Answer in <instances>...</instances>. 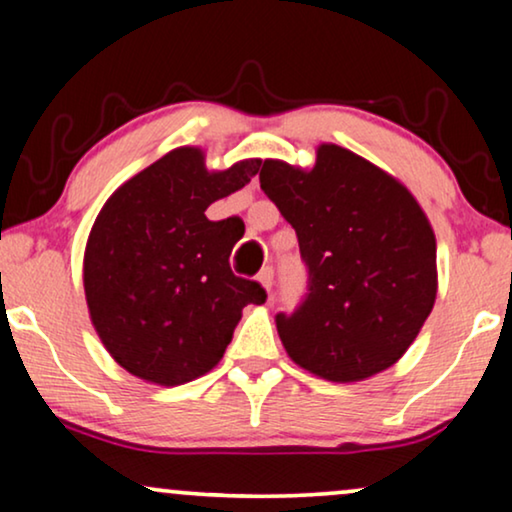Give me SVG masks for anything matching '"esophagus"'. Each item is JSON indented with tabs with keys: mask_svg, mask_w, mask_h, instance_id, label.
<instances>
[{
	"mask_svg": "<svg viewBox=\"0 0 512 512\" xmlns=\"http://www.w3.org/2000/svg\"><path fill=\"white\" fill-rule=\"evenodd\" d=\"M258 282L263 284L265 291H272V284H275V270H272L270 265H265V268L258 272Z\"/></svg>",
	"mask_w": 512,
	"mask_h": 512,
	"instance_id": "obj_1",
	"label": "esophagus"
}]
</instances>
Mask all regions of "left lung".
I'll list each match as a JSON object with an SVG mask.
<instances>
[{
	"instance_id": "obj_1",
	"label": "left lung",
	"mask_w": 512,
	"mask_h": 512,
	"mask_svg": "<svg viewBox=\"0 0 512 512\" xmlns=\"http://www.w3.org/2000/svg\"><path fill=\"white\" fill-rule=\"evenodd\" d=\"M261 188L298 235L305 300L277 314L300 368L361 382L401 359L438 291L436 235L401 181L366 158L321 144L312 170L265 160Z\"/></svg>"
}]
</instances>
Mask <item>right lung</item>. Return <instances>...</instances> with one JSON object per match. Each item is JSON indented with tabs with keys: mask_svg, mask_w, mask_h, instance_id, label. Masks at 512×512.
<instances>
[{
	"mask_svg": "<svg viewBox=\"0 0 512 512\" xmlns=\"http://www.w3.org/2000/svg\"><path fill=\"white\" fill-rule=\"evenodd\" d=\"M261 160L209 172L181 146L125 181L97 214L83 289L102 345L139 380L177 387L221 361L249 303L265 289L230 270L237 228L209 221L212 202L247 186Z\"/></svg>",
	"mask_w": 512,
	"mask_h": 512,
	"instance_id": "obj_1",
	"label": "right lung"
}]
</instances>
